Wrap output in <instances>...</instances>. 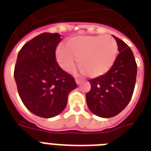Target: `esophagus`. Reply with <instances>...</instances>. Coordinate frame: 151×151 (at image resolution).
I'll use <instances>...</instances> for the list:
<instances>
[{
  "instance_id": "1",
  "label": "esophagus",
  "mask_w": 151,
  "mask_h": 151,
  "mask_svg": "<svg viewBox=\"0 0 151 151\" xmlns=\"http://www.w3.org/2000/svg\"><path fill=\"white\" fill-rule=\"evenodd\" d=\"M76 83L77 84L79 85V84H80V83H81V80H79V79H76Z\"/></svg>"
}]
</instances>
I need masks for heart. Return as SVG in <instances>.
<instances>
[{
  "label": "heart",
  "instance_id": "obj_1",
  "mask_svg": "<svg viewBox=\"0 0 151 151\" xmlns=\"http://www.w3.org/2000/svg\"><path fill=\"white\" fill-rule=\"evenodd\" d=\"M117 53V43L110 35H78L70 38L65 47L57 48L56 59L65 71L70 72L78 59L81 73L95 78L110 70Z\"/></svg>",
  "mask_w": 151,
  "mask_h": 151
}]
</instances>
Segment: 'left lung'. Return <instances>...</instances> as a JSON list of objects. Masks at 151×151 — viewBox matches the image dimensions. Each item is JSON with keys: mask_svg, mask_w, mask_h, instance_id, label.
Here are the masks:
<instances>
[{"mask_svg": "<svg viewBox=\"0 0 151 151\" xmlns=\"http://www.w3.org/2000/svg\"><path fill=\"white\" fill-rule=\"evenodd\" d=\"M115 38L119 55L110 70L103 76L88 80L91 90L86 94L88 107L93 114L109 118L116 116L125 109L134 92L137 63L128 45Z\"/></svg>", "mask_w": 151, "mask_h": 151, "instance_id": "8db88e82", "label": "left lung"}]
</instances>
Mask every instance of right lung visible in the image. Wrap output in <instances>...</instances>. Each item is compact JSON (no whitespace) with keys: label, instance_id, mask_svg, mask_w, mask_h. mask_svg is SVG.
<instances>
[{"label":"right lung","instance_id":"right-lung-1","mask_svg":"<svg viewBox=\"0 0 151 151\" xmlns=\"http://www.w3.org/2000/svg\"><path fill=\"white\" fill-rule=\"evenodd\" d=\"M61 41L59 34L42 33L26 42L17 55L14 79L20 98L29 112L40 117L62 113L68 94L77 86L74 78L56 62V47Z\"/></svg>","mask_w":151,"mask_h":151}]
</instances>
